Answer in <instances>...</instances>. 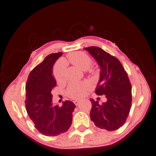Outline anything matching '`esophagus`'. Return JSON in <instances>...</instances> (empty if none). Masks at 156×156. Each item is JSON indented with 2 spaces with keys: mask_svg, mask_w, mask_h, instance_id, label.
Returning a JSON list of instances; mask_svg holds the SVG:
<instances>
[{
  "mask_svg": "<svg viewBox=\"0 0 156 156\" xmlns=\"http://www.w3.org/2000/svg\"><path fill=\"white\" fill-rule=\"evenodd\" d=\"M75 105H78L79 103H80V101H78V100H75V101H73Z\"/></svg>",
  "mask_w": 156,
  "mask_h": 156,
  "instance_id": "1",
  "label": "esophagus"
}]
</instances>
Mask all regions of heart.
<instances>
[{
  "label": "heart",
  "instance_id": "1",
  "mask_svg": "<svg viewBox=\"0 0 156 156\" xmlns=\"http://www.w3.org/2000/svg\"><path fill=\"white\" fill-rule=\"evenodd\" d=\"M69 61L73 65L78 67L82 70H86L90 68L92 64V59L83 52L78 51L71 53L68 55ZM91 73H94V70L90 69ZM54 75L55 79L58 82H60L64 79V66L58 65L55 67L54 70ZM91 86L88 82L77 83L71 82L66 89V94L72 98H81L87 94L90 90Z\"/></svg>",
  "mask_w": 156,
  "mask_h": 156
}]
</instances>
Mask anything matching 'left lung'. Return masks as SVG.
I'll list each match as a JSON object with an SVG mask.
<instances>
[{
    "instance_id": "obj_1",
    "label": "left lung",
    "mask_w": 156,
    "mask_h": 156,
    "mask_svg": "<svg viewBox=\"0 0 156 156\" xmlns=\"http://www.w3.org/2000/svg\"><path fill=\"white\" fill-rule=\"evenodd\" d=\"M101 68L96 87L97 95H105L107 101L90 99V119L98 128L116 130L124 124L132 107V86L128 74L119 60L98 47L85 48Z\"/></svg>"
}]
</instances>
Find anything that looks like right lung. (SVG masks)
I'll use <instances>...</instances> for the list:
<instances>
[{
  "label": "right lung",
  "instance_id": "right-lung-1",
  "mask_svg": "<svg viewBox=\"0 0 156 156\" xmlns=\"http://www.w3.org/2000/svg\"><path fill=\"white\" fill-rule=\"evenodd\" d=\"M62 53L51 54L30 72L26 84V111L40 133L55 136L66 133L72 124L75 105L65 101L62 107L53 105L51 90L56 86L53 66Z\"/></svg>",
  "mask_w": 156,
  "mask_h": 156
}]
</instances>
